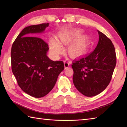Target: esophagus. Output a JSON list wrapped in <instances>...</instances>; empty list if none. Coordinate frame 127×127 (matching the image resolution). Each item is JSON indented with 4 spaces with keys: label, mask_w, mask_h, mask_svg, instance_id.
I'll list each match as a JSON object with an SVG mask.
<instances>
[{
    "label": "esophagus",
    "mask_w": 127,
    "mask_h": 127,
    "mask_svg": "<svg viewBox=\"0 0 127 127\" xmlns=\"http://www.w3.org/2000/svg\"><path fill=\"white\" fill-rule=\"evenodd\" d=\"M69 63L68 62H67V61H64V68H67L69 67Z\"/></svg>",
    "instance_id": "obj_1"
}]
</instances>
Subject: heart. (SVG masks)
<instances>
[{"label": "heart", "mask_w": 127, "mask_h": 127, "mask_svg": "<svg viewBox=\"0 0 127 127\" xmlns=\"http://www.w3.org/2000/svg\"><path fill=\"white\" fill-rule=\"evenodd\" d=\"M83 31L80 29L71 31L60 34L59 42L62 45H67V53L72 58H78L87 53L91 43V37L87 34L81 35ZM50 49L53 55L57 56L63 51L62 47L56 40L52 39L50 42Z\"/></svg>", "instance_id": "1"}]
</instances>
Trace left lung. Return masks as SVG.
<instances>
[{
  "mask_svg": "<svg viewBox=\"0 0 127 127\" xmlns=\"http://www.w3.org/2000/svg\"><path fill=\"white\" fill-rule=\"evenodd\" d=\"M97 32L99 40L93 52L71 65L74 85L87 97L94 96L105 89L116 65V51L112 41L101 32L97 30Z\"/></svg>",
  "mask_w": 127,
  "mask_h": 127,
  "instance_id": "left-lung-1",
  "label": "left lung"
}]
</instances>
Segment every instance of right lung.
Listing matches in <instances>:
<instances>
[{
    "instance_id": "add662e5",
    "label": "right lung",
    "mask_w": 127,
    "mask_h": 127,
    "mask_svg": "<svg viewBox=\"0 0 127 127\" xmlns=\"http://www.w3.org/2000/svg\"><path fill=\"white\" fill-rule=\"evenodd\" d=\"M49 23L27 26L16 37L11 50V69L23 91L35 98L44 96L55 86L63 61L49 58V46L41 38Z\"/></svg>"
}]
</instances>
